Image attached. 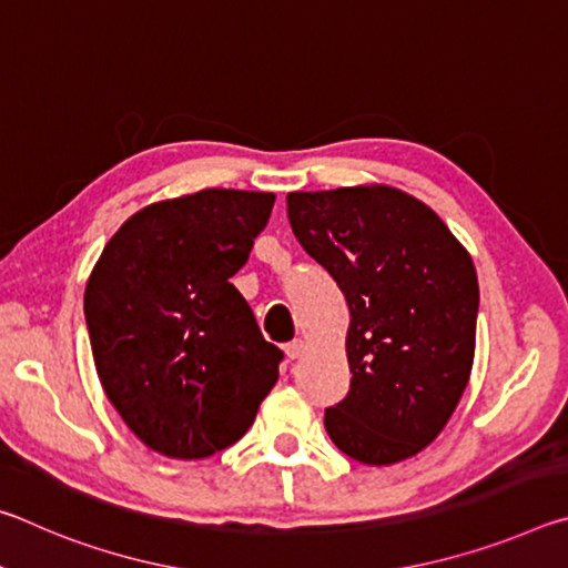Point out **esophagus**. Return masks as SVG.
Returning <instances> with one entry per match:
<instances>
[{
  "label": "esophagus",
  "mask_w": 568,
  "mask_h": 568,
  "mask_svg": "<svg viewBox=\"0 0 568 568\" xmlns=\"http://www.w3.org/2000/svg\"><path fill=\"white\" fill-rule=\"evenodd\" d=\"M305 348H307V345H305V341H301V338H297V341H291V343H285V355H287V358H291V361H295V358H301V355L305 353Z\"/></svg>",
  "instance_id": "34e87169"
}]
</instances>
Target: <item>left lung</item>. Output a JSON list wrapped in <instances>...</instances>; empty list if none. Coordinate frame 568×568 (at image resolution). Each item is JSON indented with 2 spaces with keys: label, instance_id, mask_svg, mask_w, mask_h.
Returning a JSON list of instances; mask_svg holds the SVG:
<instances>
[{
  "label": "left lung",
  "instance_id": "8db88e82",
  "mask_svg": "<svg viewBox=\"0 0 568 568\" xmlns=\"http://www.w3.org/2000/svg\"><path fill=\"white\" fill-rule=\"evenodd\" d=\"M287 220L351 307V390L325 408V430L368 466L416 456L444 430L474 365V261L434 210L396 187L291 192Z\"/></svg>",
  "mask_w": 568,
  "mask_h": 568
}]
</instances>
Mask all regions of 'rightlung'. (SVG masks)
I'll return each mask as SVG.
<instances>
[{"label":"right lung","mask_w":568,"mask_h":568,"mask_svg":"<svg viewBox=\"0 0 568 568\" xmlns=\"http://www.w3.org/2000/svg\"><path fill=\"white\" fill-rule=\"evenodd\" d=\"M273 192L210 187L134 213L84 291L94 368L142 444L170 458L233 446L277 381L267 343L230 283L247 263Z\"/></svg>","instance_id":"right-lung-1"}]
</instances>
